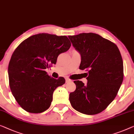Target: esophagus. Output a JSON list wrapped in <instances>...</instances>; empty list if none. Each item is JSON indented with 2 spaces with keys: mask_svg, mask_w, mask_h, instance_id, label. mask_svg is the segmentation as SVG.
I'll use <instances>...</instances> for the list:
<instances>
[{
  "mask_svg": "<svg viewBox=\"0 0 134 134\" xmlns=\"http://www.w3.org/2000/svg\"><path fill=\"white\" fill-rule=\"evenodd\" d=\"M71 80H70L68 78L66 79V83H69V82H71Z\"/></svg>",
  "mask_w": 134,
  "mask_h": 134,
  "instance_id": "1",
  "label": "esophagus"
}]
</instances>
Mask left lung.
<instances>
[{"mask_svg": "<svg viewBox=\"0 0 134 134\" xmlns=\"http://www.w3.org/2000/svg\"><path fill=\"white\" fill-rule=\"evenodd\" d=\"M68 37L81 55L79 69L89 74L87 85L74 81L69 94L74 109L86 115L100 113L115 98L123 80V62L117 46L100 35L90 32Z\"/></svg>", "mask_w": 134, "mask_h": 134, "instance_id": "1", "label": "left lung"}]
</instances>
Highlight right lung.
<instances>
[{"mask_svg":"<svg viewBox=\"0 0 134 134\" xmlns=\"http://www.w3.org/2000/svg\"><path fill=\"white\" fill-rule=\"evenodd\" d=\"M71 45L65 36L40 33L17 46L8 71L11 92L22 109L37 114L49 108L54 90L65 84V79H54L45 69L56 64L59 54L67 51Z\"/></svg>","mask_w":134,"mask_h":134,"instance_id":"obj_1","label":"right lung"}]
</instances>
